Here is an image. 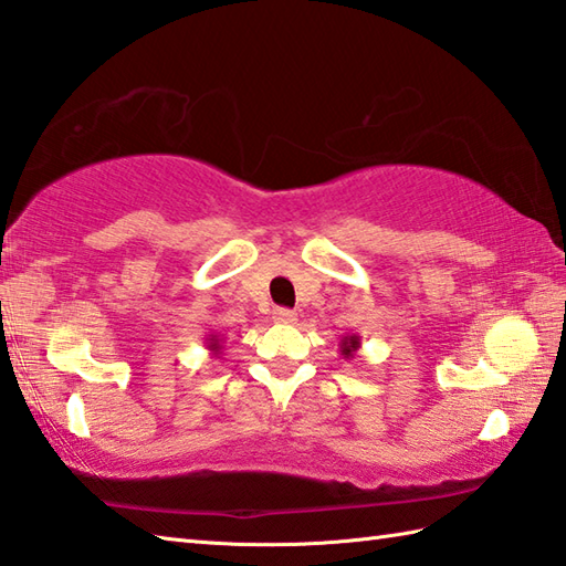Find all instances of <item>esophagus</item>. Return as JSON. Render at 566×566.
I'll return each mask as SVG.
<instances>
[{
	"label": "esophagus",
	"instance_id": "1",
	"mask_svg": "<svg viewBox=\"0 0 566 566\" xmlns=\"http://www.w3.org/2000/svg\"><path fill=\"white\" fill-rule=\"evenodd\" d=\"M272 318H274V323L289 325V323L296 321V311H292V308H274L272 311Z\"/></svg>",
	"mask_w": 566,
	"mask_h": 566
}]
</instances>
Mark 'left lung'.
<instances>
[{"label": "left lung", "mask_w": 566, "mask_h": 566, "mask_svg": "<svg viewBox=\"0 0 566 566\" xmlns=\"http://www.w3.org/2000/svg\"><path fill=\"white\" fill-rule=\"evenodd\" d=\"M361 347V339L359 335H345L343 343H339V352H343L345 359H354V354H357V349Z\"/></svg>", "instance_id": "obj_1"}]
</instances>
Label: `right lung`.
<instances>
[{
    "label": "right lung",
    "instance_id": "add662e5",
    "mask_svg": "<svg viewBox=\"0 0 566 566\" xmlns=\"http://www.w3.org/2000/svg\"><path fill=\"white\" fill-rule=\"evenodd\" d=\"M205 345H207V349H209V354H212V357H219V354H221V349H223V337H221L219 333H212V335H207V339H205Z\"/></svg>",
    "mask_w": 566,
    "mask_h": 566
}]
</instances>
